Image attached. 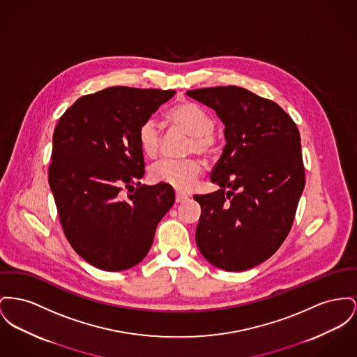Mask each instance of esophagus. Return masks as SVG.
<instances>
[{
	"instance_id": "34e87169",
	"label": "esophagus",
	"mask_w": 357,
	"mask_h": 357,
	"mask_svg": "<svg viewBox=\"0 0 357 357\" xmlns=\"http://www.w3.org/2000/svg\"><path fill=\"white\" fill-rule=\"evenodd\" d=\"M189 197L186 195V194H182V192H176L175 194V201L179 204V202H183V201H186Z\"/></svg>"
}]
</instances>
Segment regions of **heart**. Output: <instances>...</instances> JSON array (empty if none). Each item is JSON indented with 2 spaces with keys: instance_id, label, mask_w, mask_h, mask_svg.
Masks as SVG:
<instances>
[{
  "instance_id": "1",
  "label": "heart",
  "mask_w": 357,
  "mask_h": 357,
  "mask_svg": "<svg viewBox=\"0 0 357 357\" xmlns=\"http://www.w3.org/2000/svg\"><path fill=\"white\" fill-rule=\"evenodd\" d=\"M167 120L174 128L189 135L186 155L197 153L210 158L215 152V137L211 132L214 123L201 106L191 101H179L168 110ZM137 139L142 152L149 159H155L160 148V136L152 120L140 126ZM201 174L202 166L197 159L162 160L149 171L155 183H163L178 191L192 189Z\"/></svg>"
}]
</instances>
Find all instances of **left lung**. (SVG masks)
I'll list each match as a JSON object with an SVG mask.
<instances>
[{"label":"left lung","instance_id":"1","mask_svg":"<svg viewBox=\"0 0 357 357\" xmlns=\"http://www.w3.org/2000/svg\"><path fill=\"white\" fill-rule=\"evenodd\" d=\"M188 96L217 113L227 140L210 174L221 189L194 195L198 250L221 270H250L271 257L293 227L305 188L299 130L276 102L238 86Z\"/></svg>","mask_w":357,"mask_h":357}]
</instances>
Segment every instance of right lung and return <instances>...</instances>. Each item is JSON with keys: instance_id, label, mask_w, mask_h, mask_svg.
I'll return each instance as SVG.
<instances>
[{"instance_id": "right-lung-1", "label": "right lung", "mask_w": 357, "mask_h": 357, "mask_svg": "<svg viewBox=\"0 0 357 357\" xmlns=\"http://www.w3.org/2000/svg\"><path fill=\"white\" fill-rule=\"evenodd\" d=\"M174 94L107 87L77 100L54 130L48 182L64 236L100 270L124 271L140 263L174 205L172 188L139 182L144 156L137 139L140 126Z\"/></svg>"}]
</instances>
